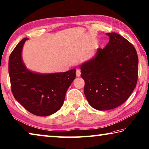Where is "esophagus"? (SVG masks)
I'll return each instance as SVG.
<instances>
[{"label":"esophagus","instance_id":"34e87169","mask_svg":"<svg viewBox=\"0 0 149 149\" xmlns=\"http://www.w3.org/2000/svg\"><path fill=\"white\" fill-rule=\"evenodd\" d=\"M76 75H77V77H79L80 75H81V71H80V70L77 69V70H76Z\"/></svg>","mask_w":149,"mask_h":149}]
</instances>
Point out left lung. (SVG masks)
I'll list each match as a JSON object with an SVG mask.
<instances>
[{"instance_id": "1", "label": "left lung", "mask_w": 149, "mask_h": 149, "mask_svg": "<svg viewBox=\"0 0 149 149\" xmlns=\"http://www.w3.org/2000/svg\"><path fill=\"white\" fill-rule=\"evenodd\" d=\"M109 43L80 66L84 93L92 107L114 109L131 95L138 78V56L130 42L115 32L106 34Z\"/></svg>"}]
</instances>
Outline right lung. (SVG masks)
<instances>
[{"label":"right lung","mask_w":149,"mask_h":149,"mask_svg":"<svg viewBox=\"0 0 149 149\" xmlns=\"http://www.w3.org/2000/svg\"><path fill=\"white\" fill-rule=\"evenodd\" d=\"M23 38L10 54L8 71L13 96L22 106L37 116L52 115L61 109L66 93L75 78V69L41 74L26 69L21 58Z\"/></svg>","instance_id":"1"}]
</instances>
